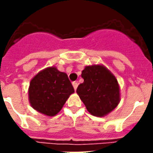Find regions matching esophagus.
<instances>
[{
    "label": "esophagus",
    "mask_w": 153,
    "mask_h": 153,
    "mask_svg": "<svg viewBox=\"0 0 153 153\" xmlns=\"http://www.w3.org/2000/svg\"><path fill=\"white\" fill-rule=\"evenodd\" d=\"M72 85H73V86H74V91H76V89H77V87H78V85H79V83H78L77 82H74L72 83Z\"/></svg>",
    "instance_id": "1"
}]
</instances>
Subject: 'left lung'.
<instances>
[{
    "label": "left lung",
    "instance_id": "8db88e82",
    "mask_svg": "<svg viewBox=\"0 0 153 153\" xmlns=\"http://www.w3.org/2000/svg\"><path fill=\"white\" fill-rule=\"evenodd\" d=\"M82 83L77 94L89 113L104 117L114 110L120 102V87L116 77L103 65L87 66L82 71Z\"/></svg>",
    "mask_w": 153,
    "mask_h": 153
}]
</instances>
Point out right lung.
I'll return each instance as SVG.
<instances>
[{"instance_id":"obj_1","label":"right lung","mask_w":153,"mask_h":153,"mask_svg":"<svg viewBox=\"0 0 153 153\" xmlns=\"http://www.w3.org/2000/svg\"><path fill=\"white\" fill-rule=\"evenodd\" d=\"M74 92L67 74L55 67L39 71L30 82L28 99L32 107L48 117L61 110L70 95Z\"/></svg>"}]
</instances>
